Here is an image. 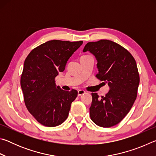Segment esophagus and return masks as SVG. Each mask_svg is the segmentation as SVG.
I'll use <instances>...</instances> for the list:
<instances>
[{"instance_id":"esophagus-1","label":"esophagus","mask_w":156,"mask_h":156,"mask_svg":"<svg viewBox=\"0 0 156 156\" xmlns=\"http://www.w3.org/2000/svg\"><path fill=\"white\" fill-rule=\"evenodd\" d=\"M84 93H85V91L83 90V89H80V90L78 91V96H80L82 95H83Z\"/></svg>"}]
</instances>
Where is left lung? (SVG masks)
<instances>
[{"label": "left lung", "instance_id": "8db88e82", "mask_svg": "<svg viewBox=\"0 0 156 156\" xmlns=\"http://www.w3.org/2000/svg\"><path fill=\"white\" fill-rule=\"evenodd\" d=\"M87 51L98 62L96 77L109 87L105 96L91 94L89 114L98 126L111 127L125 117L136 99L140 83L136 62L127 50L112 41L88 43L83 52Z\"/></svg>", "mask_w": 156, "mask_h": 156}]
</instances>
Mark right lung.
<instances>
[{"mask_svg":"<svg viewBox=\"0 0 156 156\" xmlns=\"http://www.w3.org/2000/svg\"><path fill=\"white\" fill-rule=\"evenodd\" d=\"M83 41H47L34 48L26 58L20 78L27 109L35 119L46 126L60 125L67 119L78 91H64L55 78L65 70L73 53Z\"/></svg>","mask_w":156,"mask_h":156,"instance_id":"right-lung-1","label":"right lung"}]
</instances>
